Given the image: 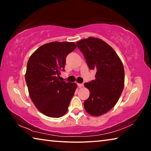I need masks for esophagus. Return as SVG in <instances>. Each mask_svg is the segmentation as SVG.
I'll return each instance as SVG.
<instances>
[{
	"label": "esophagus",
	"instance_id": "obj_1",
	"mask_svg": "<svg viewBox=\"0 0 151 151\" xmlns=\"http://www.w3.org/2000/svg\"><path fill=\"white\" fill-rule=\"evenodd\" d=\"M77 85H78V86H79V87H83V86H84V84L83 83H78Z\"/></svg>",
	"mask_w": 151,
	"mask_h": 151
}]
</instances>
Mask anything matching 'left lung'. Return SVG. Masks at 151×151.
Listing matches in <instances>:
<instances>
[{
  "label": "left lung",
  "instance_id": "left-lung-1",
  "mask_svg": "<svg viewBox=\"0 0 151 151\" xmlns=\"http://www.w3.org/2000/svg\"><path fill=\"white\" fill-rule=\"evenodd\" d=\"M76 45L89 69L96 71V78L84 84L90 91L84 102L85 109L92 116L103 115L113 108L123 91V65L113 48L103 40L89 37L79 40Z\"/></svg>",
  "mask_w": 151,
  "mask_h": 151
}]
</instances>
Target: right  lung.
Instances as JSON below:
<instances>
[{
    "instance_id": "obj_1",
    "label": "right lung",
    "mask_w": 151,
    "mask_h": 151,
    "mask_svg": "<svg viewBox=\"0 0 151 151\" xmlns=\"http://www.w3.org/2000/svg\"><path fill=\"white\" fill-rule=\"evenodd\" d=\"M75 42H52L32 53L27 63L25 80L30 99L45 115L59 118L66 113L76 88L75 83L60 81L66 58L76 48Z\"/></svg>"
}]
</instances>
